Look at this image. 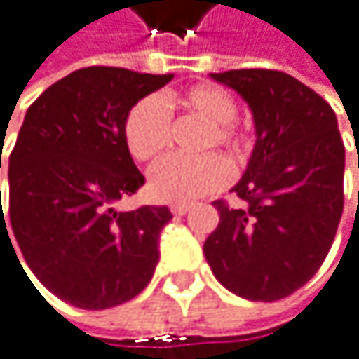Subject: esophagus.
I'll list each match as a JSON object with an SVG mask.
<instances>
[{
    "instance_id": "obj_1",
    "label": "esophagus",
    "mask_w": 359,
    "mask_h": 359,
    "mask_svg": "<svg viewBox=\"0 0 359 359\" xmlns=\"http://www.w3.org/2000/svg\"><path fill=\"white\" fill-rule=\"evenodd\" d=\"M189 208H191L189 204H172V206H170V212L176 215V217H183V215L189 212Z\"/></svg>"
}]
</instances>
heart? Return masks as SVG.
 <instances>
[{
    "instance_id": "b5f03b06",
    "label": "heart",
    "mask_w": 359,
    "mask_h": 359,
    "mask_svg": "<svg viewBox=\"0 0 359 359\" xmlns=\"http://www.w3.org/2000/svg\"><path fill=\"white\" fill-rule=\"evenodd\" d=\"M168 113L196 115L208 121V132L202 138L204 151L219 144L233 159L246 155L248 136L236 123V98L221 86L200 83L185 92L165 94L161 100L147 96L128 111L123 136L134 159L153 161L168 149L172 138V121ZM227 181L229 163L217 153L200 157L172 155L151 170L149 191L161 202L187 204L221 189Z\"/></svg>"
}]
</instances>
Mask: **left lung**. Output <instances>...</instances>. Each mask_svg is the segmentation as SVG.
Returning a JSON list of instances; mask_svg holds the SVG:
<instances>
[{
	"instance_id": "1",
	"label": "left lung",
	"mask_w": 359,
	"mask_h": 359,
	"mask_svg": "<svg viewBox=\"0 0 359 359\" xmlns=\"http://www.w3.org/2000/svg\"><path fill=\"white\" fill-rule=\"evenodd\" d=\"M255 119V149L231 189L246 208L215 202L219 227L204 242L215 278L248 301H278L324 263L341 215L345 147L332 107L297 77L271 69L210 73Z\"/></svg>"
}]
</instances>
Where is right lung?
<instances>
[{
    "label": "right lung",
    "mask_w": 359,
    "mask_h": 359,
    "mask_svg": "<svg viewBox=\"0 0 359 359\" xmlns=\"http://www.w3.org/2000/svg\"><path fill=\"white\" fill-rule=\"evenodd\" d=\"M172 77L86 67L52 83L25 115L0 233L10 225L35 278L73 307L121 305L153 278L170 210L117 212L113 204L144 183L126 144V115Z\"/></svg>",
    "instance_id": "add662e5"
}]
</instances>
